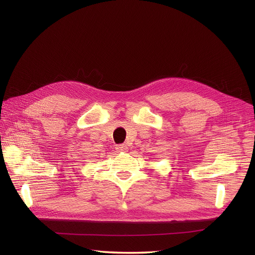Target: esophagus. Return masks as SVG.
Masks as SVG:
<instances>
[{"mask_svg":"<svg viewBox=\"0 0 255 255\" xmlns=\"http://www.w3.org/2000/svg\"><path fill=\"white\" fill-rule=\"evenodd\" d=\"M116 149H117L118 151H121V152H127L128 150V146L126 144H118L116 145Z\"/></svg>","mask_w":255,"mask_h":255,"instance_id":"34e87169","label":"esophagus"}]
</instances>
